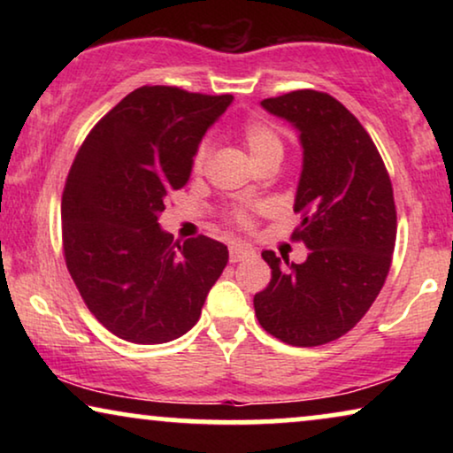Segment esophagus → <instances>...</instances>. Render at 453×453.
<instances>
[{"mask_svg": "<svg viewBox=\"0 0 453 453\" xmlns=\"http://www.w3.org/2000/svg\"><path fill=\"white\" fill-rule=\"evenodd\" d=\"M253 253H256V251H253V247L243 245V243H233L231 247H228V257H231L233 264L243 262V259L251 257Z\"/></svg>", "mask_w": 453, "mask_h": 453, "instance_id": "1", "label": "esophagus"}]
</instances>
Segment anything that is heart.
<instances>
[{"mask_svg":"<svg viewBox=\"0 0 453 453\" xmlns=\"http://www.w3.org/2000/svg\"><path fill=\"white\" fill-rule=\"evenodd\" d=\"M241 138H243L247 150H250L251 158L259 163V160L270 157L274 152H282V140L274 126L264 119H250L241 127ZM210 157V144L208 142H202L200 146L196 148L194 160H191V166H194V173H202L206 169ZM231 220L234 225L250 228L253 225V216L247 208H234L231 212Z\"/></svg>","mask_w":453,"mask_h":453,"instance_id":"b5f03b06","label":"heart"}]
</instances>
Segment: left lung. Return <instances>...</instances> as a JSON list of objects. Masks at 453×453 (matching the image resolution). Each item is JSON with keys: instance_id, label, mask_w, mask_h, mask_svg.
Wrapping results in <instances>:
<instances>
[{"instance_id": "8db88e82", "label": "left lung", "mask_w": 453, "mask_h": 453, "mask_svg": "<svg viewBox=\"0 0 453 453\" xmlns=\"http://www.w3.org/2000/svg\"><path fill=\"white\" fill-rule=\"evenodd\" d=\"M268 113L299 132L303 171L295 196L301 225L293 239L303 264L264 251L272 280L253 296L259 326L293 346L344 336L369 311L386 282L395 245V203L371 135L336 98L295 90L264 98Z\"/></svg>"}]
</instances>
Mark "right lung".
Wrapping results in <instances>:
<instances>
[{
	"instance_id": "1",
	"label": "right lung",
	"mask_w": 453,
	"mask_h": 453,
	"mask_svg": "<svg viewBox=\"0 0 453 453\" xmlns=\"http://www.w3.org/2000/svg\"><path fill=\"white\" fill-rule=\"evenodd\" d=\"M231 103V95L142 86L90 129L73 158L61 197L65 265L117 338L183 336L225 270L226 245L203 234L173 243L158 214L189 181L196 148Z\"/></svg>"
}]
</instances>
